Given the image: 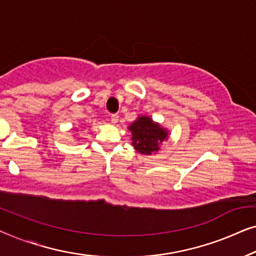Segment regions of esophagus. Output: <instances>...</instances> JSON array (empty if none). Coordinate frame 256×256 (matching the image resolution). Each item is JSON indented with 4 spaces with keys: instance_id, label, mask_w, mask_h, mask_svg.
Here are the masks:
<instances>
[{
    "instance_id": "esophagus-1",
    "label": "esophagus",
    "mask_w": 256,
    "mask_h": 256,
    "mask_svg": "<svg viewBox=\"0 0 256 256\" xmlns=\"http://www.w3.org/2000/svg\"><path fill=\"white\" fill-rule=\"evenodd\" d=\"M111 122H112L114 124H116L118 122V114H111Z\"/></svg>"
}]
</instances>
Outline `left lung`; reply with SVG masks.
I'll list each match as a JSON object with an SVG mask.
<instances>
[{
	"label": "left lung",
	"mask_w": 256,
	"mask_h": 256,
	"mask_svg": "<svg viewBox=\"0 0 256 256\" xmlns=\"http://www.w3.org/2000/svg\"><path fill=\"white\" fill-rule=\"evenodd\" d=\"M132 145L142 154H152L159 150V144L167 139V131L153 123L150 117H139L131 126Z\"/></svg>",
	"instance_id": "obj_1"
}]
</instances>
